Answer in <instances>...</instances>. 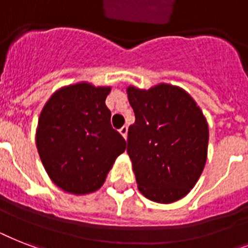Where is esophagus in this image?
Returning <instances> with one entry per match:
<instances>
[{"mask_svg": "<svg viewBox=\"0 0 248 248\" xmlns=\"http://www.w3.org/2000/svg\"><path fill=\"white\" fill-rule=\"evenodd\" d=\"M127 131H128V127H127V126H122V127L120 128L121 135L124 136V139H126V138H127Z\"/></svg>", "mask_w": 248, "mask_h": 248, "instance_id": "obj_1", "label": "esophagus"}]
</instances>
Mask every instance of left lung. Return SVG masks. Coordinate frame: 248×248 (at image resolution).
<instances>
[{
	"instance_id": "1",
	"label": "left lung",
	"mask_w": 248,
	"mask_h": 248,
	"mask_svg": "<svg viewBox=\"0 0 248 248\" xmlns=\"http://www.w3.org/2000/svg\"><path fill=\"white\" fill-rule=\"evenodd\" d=\"M135 124L128 127L127 153L138 188L148 200L171 203L190 192L207 159L208 126L186 91L161 83L127 89Z\"/></svg>"
}]
</instances>
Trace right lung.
<instances>
[{
  "instance_id": "right-lung-1",
  "label": "right lung",
  "mask_w": 248,
  "mask_h": 248,
  "mask_svg": "<svg viewBox=\"0 0 248 248\" xmlns=\"http://www.w3.org/2000/svg\"><path fill=\"white\" fill-rule=\"evenodd\" d=\"M110 87L81 82L58 90L41 112L36 144L48 176L72 194L93 193L126 141L110 124L105 105Z\"/></svg>"
}]
</instances>
